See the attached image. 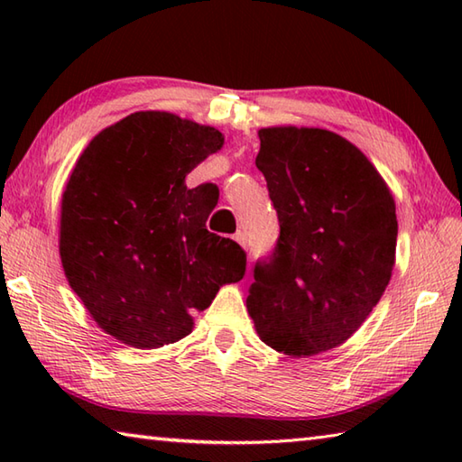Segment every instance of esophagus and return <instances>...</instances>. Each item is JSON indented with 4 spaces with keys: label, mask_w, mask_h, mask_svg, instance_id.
I'll return each instance as SVG.
<instances>
[{
    "label": "esophagus",
    "mask_w": 462,
    "mask_h": 462,
    "mask_svg": "<svg viewBox=\"0 0 462 462\" xmlns=\"http://www.w3.org/2000/svg\"><path fill=\"white\" fill-rule=\"evenodd\" d=\"M234 240H236L242 248H248V238H246V234H244V232H238L236 236H234Z\"/></svg>",
    "instance_id": "34e87169"
}]
</instances>
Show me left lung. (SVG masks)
Returning <instances> with one entry per match:
<instances>
[{
	"label": "left lung",
	"mask_w": 462,
	"mask_h": 462,
	"mask_svg": "<svg viewBox=\"0 0 462 462\" xmlns=\"http://www.w3.org/2000/svg\"><path fill=\"white\" fill-rule=\"evenodd\" d=\"M258 171L280 236L246 300L260 339L291 357L341 346L391 280L395 200L356 144L326 129H260Z\"/></svg>",
	"instance_id": "8db88e82"
}]
</instances>
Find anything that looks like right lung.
Instances as JSON below:
<instances>
[{
	"instance_id": "1",
	"label": "right lung",
	"mask_w": 462,
	"mask_h": 462,
	"mask_svg": "<svg viewBox=\"0 0 462 462\" xmlns=\"http://www.w3.org/2000/svg\"><path fill=\"white\" fill-rule=\"evenodd\" d=\"M214 126L139 111L106 126L77 161L61 200L69 286L109 336L139 349L192 331L190 311L246 272V252L206 230L218 189L184 179L220 151Z\"/></svg>"
}]
</instances>
